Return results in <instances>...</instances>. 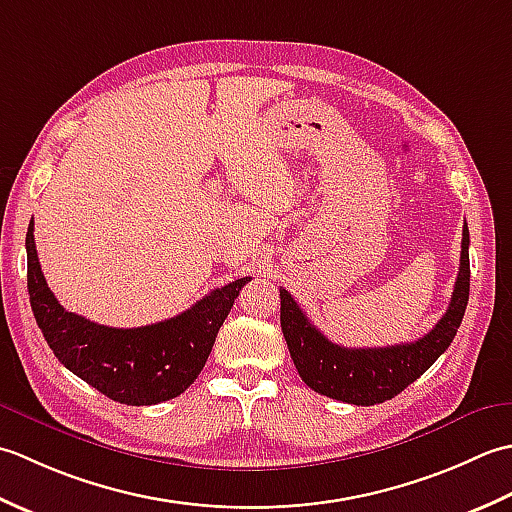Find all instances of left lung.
<instances>
[{"mask_svg": "<svg viewBox=\"0 0 512 512\" xmlns=\"http://www.w3.org/2000/svg\"><path fill=\"white\" fill-rule=\"evenodd\" d=\"M468 289H471V263H468V227L464 225L460 274L455 280L451 305L424 338L378 349L340 347L311 325L287 289H280V327L291 360L309 389L340 402L371 406L402 393L448 349L462 325Z\"/></svg>", "mask_w": 512, "mask_h": 512, "instance_id": "obj_1", "label": "left lung"}]
</instances>
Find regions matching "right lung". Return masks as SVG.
Masks as SVG:
<instances>
[{
    "mask_svg": "<svg viewBox=\"0 0 512 512\" xmlns=\"http://www.w3.org/2000/svg\"><path fill=\"white\" fill-rule=\"evenodd\" d=\"M35 223L26 234L28 294L48 347L66 369L110 400L148 406L181 395L203 371L216 333L252 278H238L203 296L183 314L137 329L90 322L59 305L35 249Z\"/></svg>",
    "mask_w": 512,
    "mask_h": 512,
    "instance_id": "1",
    "label": "right lung"
}]
</instances>
